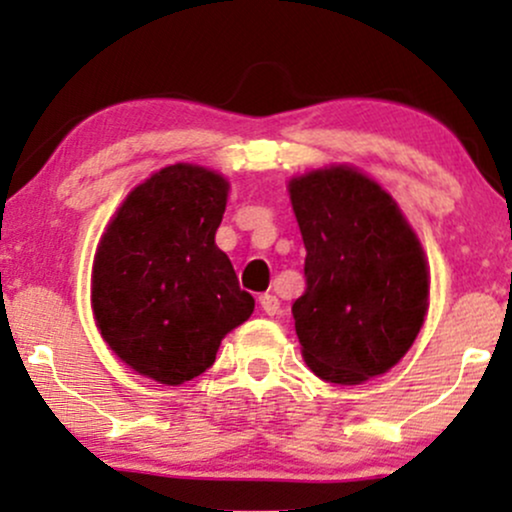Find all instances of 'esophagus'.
I'll return each mask as SVG.
<instances>
[{"label":"esophagus","mask_w":512,"mask_h":512,"mask_svg":"<svg viewBox=\"0 0 512 512\" xmlns=\"http://www.w3.org/2000/svg\"><path fill=\"white\" fill-rule=\"evenodd\" d=\"M260 305H262V310H264V313H267V315H279V310H281L279 298L272 296V293H262V296H260Z\"/></svg>","instance_id":"1"}]
</instances>
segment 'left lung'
Returning a JSON list of instances; mask_svg holds the SVG:
<instances>
[{
    "label": "left lung",
    "mask_w": 512,
    "mask_h": 512,
    "mask_svg": "<svg viewBox=\"0 0 512 512\" xmlns=\"http://www.w3.org/2000/svg\"><path fill=\"white\" fill-rule=\"evenodd\" d=\"M289 192L305 245V291L291 308L305 363L327 383H366L424 325V248L395 199L356 168L313 170Z\"/></svg>",
    "instance_id": "1"
}]
</instances>
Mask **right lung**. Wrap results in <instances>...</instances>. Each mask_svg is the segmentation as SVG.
<instances>
[{
    "instance_id": "obj_1",
    "label": "right lung",
    "mask_w": 512,
    "mask_h": 512,
    "mask_svg": "<svg viewBox=\"0 0 512 512\" xmlns=\"http://www.w3.org/2000/svg\"><path fill=\"white\" fill-rule=\"evenodd\" d=\"M226 199L219 173L175 163L129 192L98 243L91 305L101 337L161 385L211 368L221 339L255 310L214 243Z\"/></svg>"
}]
</instances>
